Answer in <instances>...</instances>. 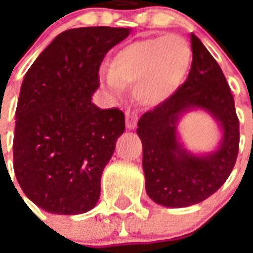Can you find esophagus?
<instances>
[{
  "label": "esophagus",
  "instance_id": "1",
  "mask_svg": "<svg viewBox=\"0 0 253 253\" xmlns=\"http://www.w3.org/2000/svg\"><path fill=\"white\" fill-rule=\"evenodd\" d=\"M138 123V114L135 111L127 110L126 111V127L128 130H134Z\"/></svg>",
  "mask_w": 253,
  "mask_h": 253
}]
</instances>
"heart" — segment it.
Listing matches in <instances>:
<instances>
[{
	"mask_svg": "<svg viewBox=\"0 0 253 253\" xmlns=\"http://www.w3.org/2000/svg\"><path fill=\"white\" fill-rule=\"evenodd\" d=\"M192 48L176 34L143 38L123 47L102 69L99 80L115 95L122 85L135 86V97L147 106L170 98L182 85L192 65Z\"/></svg>",
	"mask_w": 253,
	"mask_h": 253,
	"instance_id": "obj_1",
	"label": "heart"
}]
</instances>
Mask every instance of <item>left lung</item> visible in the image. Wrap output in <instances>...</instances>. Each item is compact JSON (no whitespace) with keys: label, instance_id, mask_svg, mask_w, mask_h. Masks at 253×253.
<instances>
[{"label":"left lung","instance_id":"left-lung-1","mask_svg":"<svg viewBox=\"0 0 253 253\" xmlns=\"http://www.w3.org/2000/svg\"><path fill=\"white\" fill-rule=\"evenodd\" d=\"M190 42L193 61L186 81L166 102L144 113L136 130L147 194L167 208H186L214 194L228 178L239 152V119L227 80L194 34ZM194 108L208 111L222 130L218 150L201 157L185 150L176 138L180 115Z\"/></svg>","mask_w":253,"mask_h":253}]
</instances>
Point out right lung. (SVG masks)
Wrapping results in <instances>:
<instances>
[{
  "mask_svg": "<svg viewBox=\"0 0 253 253\" xmlns=\"http://www.w3.org/2000/svg\"><path fill=\"white\" fill-rule=\"evenodd\" d=\"M123 27H80L59 34L21 86L13 140L14 172L27 198L53 214L75 215L98 202L101 176L125 131V114L99 109L103 57L130 35Z\"/></svg>",
  "mask_w": 253,
  "mask_h": 253,
  "instance_id": "1",
  "label": "right lung"
}]
</instances>
